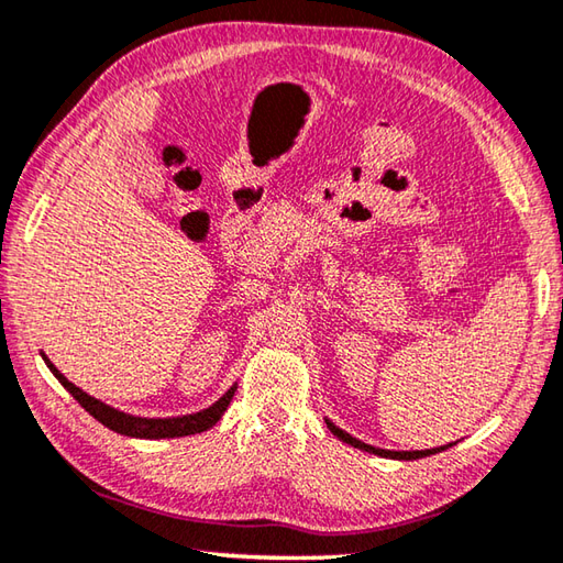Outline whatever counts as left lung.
Segmentation results:
<instances>
[{
	"label": "left lung",
	"mask_w": 563,
	"mask_h": 563,
	"mask_svg": "<svg viewBox=\"0 0 563 563\" xmlns=\"http://www.w3.org/2000/svg\"><path fill=\"white\" fill-rule=\"evenodd\" d=\"M327 422V427H329V432H332L334 437H339L341 442L344 444H351V446H356V449H361V451H368V454H376V456H383V459H398V461H415V459H424V456H432V454H439V451H444V449H449V446H454L456 442H451V444H446V446H437V449H422V451H390V449H378V446H371V444H363V442H358L356 437H351V434H346L344 429H339L332 420H324Z\"/></svg>",
	"instance_id": "obj_1"
}]
</instances>
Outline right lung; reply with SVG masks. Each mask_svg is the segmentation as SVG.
Listing matches in <instances>:
<instances>
[{
    "instance_id": "right-lung-1",
    "label": "right lung",
    "mask_w": 563,
    "mask_h": 563,
    "mask_svg": "<svg viewBox=\"0 0 563 563\" xmlns=\"http://www.w3.org/2000/svg\"><path fill=\"white\" fill-rule=\"evenodd\" d=\"M41 356H43V361H46V366L51 368L53 376L60 380L63 388L68 390L73 398L95 417L97 422H102L107 429H112V432H117V434L134 437V439H173V437H187V434L207 432L209 427H214L219 420H222V415L227 412V407H229L231 398H234V393H236V385H231V388L222 395V398H219L212 407H207V410H202V412L183 415V417H165V420H153V417H136V415L121 412V410H117V407L92 398V395H87L85 390L77 388L75 383L65 378L63 373L53 366L51 358L43 354V351H41Z\"/></svg>"
}]
</instances>
